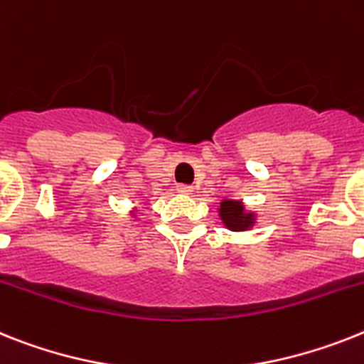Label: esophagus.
<instances>
[{
	"label": "esophagus",
	"instance_id": "obj_1",
	"mask_svg": "<svg viewBox=\"0 0 364 364\" xmlns=\"http://www.w3.org/2000/svg\"><path fill=\"white\" fill-rule=\"evenodd\" d=\"M177 192H179V194H192L194 188H192L191 185H177Z\"/></svg>",
	"mask_w": 364,
	"mask_h": 364
}]
</instances>
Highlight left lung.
Wrapping results in <instances>:
<instances>
[{
	"label": "left lung",
	"mask_w": 364,
	"mask_h": 364,
	"mask_svg": "<svg viewBox=\"0 0 364 364\" xmlns=\"http://www.w3.org/2000/svg\"><path fill=\"white\" fill-rule=\"evenodd\" d=\"M218 216L222 224L231 231H248L255 225V213L246 210L242 201L222 200L218 207Z\"/></svg>",
	"instance_id": "obj_1"
}]
</instances>
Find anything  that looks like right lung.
I'll return each mask as SVG.
<instances>
[{
    "label": "right lung",
    "instance_id": "right-lung-1",
    "mask_svg": "<svg viewBox=\"0 0 364 364\" xmlns=\"http://www.w3.org/2000/svg\"><path fill=\"white\" fill-rule=\"evenodd\" d=\"M133 215H135V213H133Z\"/></svg>",
    "mask_w": 364,
    "mask_h": 364
}]
</instances>
